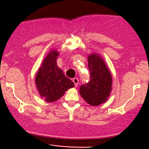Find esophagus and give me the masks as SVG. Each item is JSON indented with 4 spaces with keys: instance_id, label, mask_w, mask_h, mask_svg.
<instances>
[{
    "instance_id": "obj_1",
    "label": "esophagus",
    "mask_w": 149,
    "mask_h": 149,
    "mask_svg": "<svg viewBox=\"0 0 149 149\" xmlns=\"http://www.w3.org/2000/svg\"><path fill=\"white\" fill-rule=\"evenodd\" d=\"M72 81H73V83L74 84V86H77V85H78V84H79L78 78H77V77H74V78L72 80Z\"/></svg>"
}]
</instances>
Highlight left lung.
I'll return each mask as SVG.
<instances>
[{"mask_svg": "<svg viewBox=\"0 0 149 149\" xmlns=\"http://www.w3.org/2000/svg\"><path fill=\"white\" fill-rule=\"evenodd\" d=\"M88 65L90 71V81L80 87L79 93L85 101L92 106L105 103L112 90V75L104 60L98 54L88 56Z\"/></svg>", "mask_w": 149, "mask_h": 149, "instance_id": "left-lung-1", "label": "left lung"}]
</instances>
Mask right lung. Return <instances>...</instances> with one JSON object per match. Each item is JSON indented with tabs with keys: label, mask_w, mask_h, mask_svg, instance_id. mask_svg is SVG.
I'll return each mask as SVG.
<instances>
[{
	"label": "right lung",
	"mask_w": 149,
	"mask_h": 149,
	"mask_svg": "<svg viewBox=\"0 0 149 149\" xmlns=\"http://www.w3.org/2000/svg\"><path fill=\"white\" fill-rule=\"evenodd\" d=\"M58 56L56 50L50 51L36 74L35 83L39 94L47 102L57 101L65 91L74 86V84L56 65Z\"/></svg>",
	"instance_id": "obj_1"
}]
</instances>
